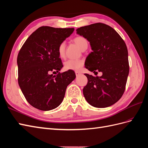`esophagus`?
Here are the masks:
<instances>
[{
    "label": "esophagus",
    "instance_id": "obj_1",
    "mask_svg": "<svg viewBox=\"0 0 148 148\" xmlns=\"http://www.w3.org/2000/svg\"><path fill=\"white\" fill-rule=\"evenodd\" d=\"M80 74H81L80 72H79V71H75V75H76L77 77H78V75H80Z\"/></svg>",
    "mask_w": 148,
    "mask_h": 148
}]
</instances>
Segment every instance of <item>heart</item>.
I'll return each instance as SVG.
<instances>
[{"instance_id": "obj_1", "label": "heart", "mask_w": 148, "mask_h": 148, "mask_svg": "<svg viewBox=\"0 0 148 148\" xmlns=\"http://www.w3.org/2000/svg\"><path fill=\"white\" fill-rule=\"evenodd\" d=\"M75 42L80 49L82 50L88 47V41L83 36H77L73 39ZM65 42H62L58 48V53L60 58H63L65 55ZM84 64V61L82 60L70 59L64 63V68L66 70L78 71L80 70Z\"/></svg>"}]
</instances>
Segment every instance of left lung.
Wrapping results in <instances>:
<instances>
[{"mask_svg": "<svg viewBox=\"0 0 148 148\" xmlns=\"http://www.w3.org/2000/svg\"><path fill=\"white\" fill-rule=\"evenodd\" d=\"M77 33L87 39L92 49L85 67L95 74L102 73L101 77L85 73L88 78L83 89L86 100L97 108L113 105L123 95L129 72L124 41L112 27L100 23L78 28Z\"/></svg>", "mask_w": 148, "mask_h": 148, "instance_id": "8db88e82", "label": "left lung"}]
</instances>
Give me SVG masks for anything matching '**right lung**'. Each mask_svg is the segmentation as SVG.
<instances>
[{"label":"right lung","mask_w":148,"mask_h":148,"mask_svg":"<svg viewBox=\"0 0 148 148\" xmlns=\"http://www.w3.org/2000/svg\"><path fill=\"white\" fill-rule=\"evenodd\" d=\"M74 28L41 26L30 35L17 56L18 84L28 103L47 111L62 102L67 86L76 77L74 71L58 73L63 67L58 48ZM59 73L52 76L51 72Z\"/></svg>","instance_id":"add662e5"}]
</instances>
